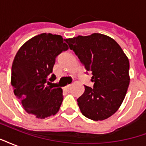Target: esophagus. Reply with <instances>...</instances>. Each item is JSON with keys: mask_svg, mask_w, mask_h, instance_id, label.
<instances>
[{"mask_svg": "<svg viewBox=\"0 0 146 146\" xmlns=\"http://www.w3.org/2000/svg\"><path fill=\"white\" fill-rule=\"evenodd\" d=\"M70 88V84H69V85H67V86H66V87H65V89H66V91H69Z\"/></svg>", "mask_w": 146, "mask_h": 146, "instance_id": "obj_1", "label": "esophagus"}]
</instances>
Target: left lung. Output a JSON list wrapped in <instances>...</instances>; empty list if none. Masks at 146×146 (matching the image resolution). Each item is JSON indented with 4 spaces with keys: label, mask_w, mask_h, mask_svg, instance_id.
<instances>
[{
    "label": "left lung",
    "mask_w": 146,
    "mask_h": 146,
    "mask_svg": "<svg viewBox=\"0 0 146 146\" xmlns=\"http://www.w3.org/2000/svg\"><path fill=\"white\" fill-rule=\"evenodd\" d=\"M80 62L92 73L93 88L77 98L80 112L92 120H103L116 113L122 104L130 83L129 60L122 48L111 37L101 33L66 39Z\"/></svg>",
    "instance_id": "8db88e82"
}]
</instances>
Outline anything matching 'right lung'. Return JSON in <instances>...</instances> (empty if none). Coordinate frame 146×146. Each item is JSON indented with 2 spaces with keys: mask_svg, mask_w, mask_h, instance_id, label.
<instances>
[{
  "mask_svg": "<svg viewBox=\"0 0 146 146\" xmlns=\"http://www.w3.org/2000/svg\"><path fill=\"white\" fill-rule=\"evenodd\" d=\"M64 40L60 35L41 33L26 42L15 56L11 77L14 94L36 118L55 115L63 100L62 88L51 84L56 79L51 73L55 58L69 48Z\"/></svg>",
  "mask_w": 146,
  "mask_h": 146,
  "instance_id": "add662e5",
  "label": "right lung"
}]
</instances>
